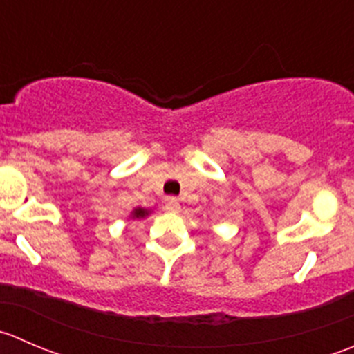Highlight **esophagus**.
I'll use <instances>...</instances> for the list:
<instances>
[{"instance_id":"esophagus-1","label":"esophagus","mask_w":354,"mask_h":354,"mask_svg":"<svg viewBox=\"0 0 354 354\" xmlns=\"http://www.w3.org/2000/svg\"><path fill=\"white\" fill-rule=\"evenodd\" d=\"M164 209L169 212H178L180 211V202H178L174 197L166 198V205H164Z\"/></svg>"}]
</instances>
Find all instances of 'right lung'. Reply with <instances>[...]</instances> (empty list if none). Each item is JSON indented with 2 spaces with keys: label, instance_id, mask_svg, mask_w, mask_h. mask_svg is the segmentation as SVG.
Masks as SVG:
<instances>
[{
  "label": "right lung",
  "instance_id": "right-lung-1",
  "mask_svg": "<svg viewBox=\"0 0 354 354\" xmlns=\"http://www.w3.org/2000/svg\"><path fill=\"white\" fill-rule=\"evenodd\" d=\"M147 214H149V211H145V209H135L133 211V218H143Z\"/></svg>",
  "mask_w": 354,
  "mask_h": 354
}]
</instances>
